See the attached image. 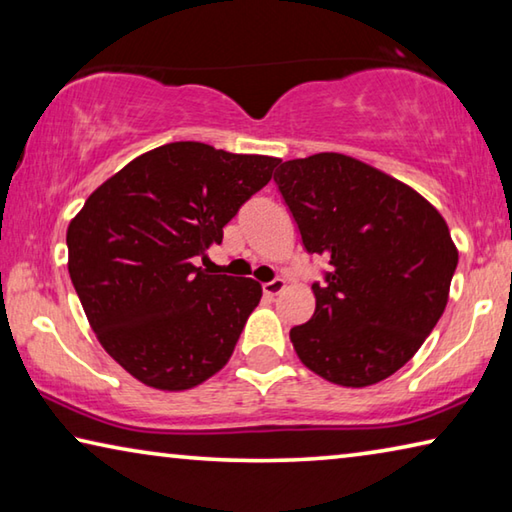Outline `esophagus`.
I'll return each instance as SVG.
<instances>
[{
  "mask_svg": "<svg viewBox=\"0 0 512 512\" xmlns=\"http://www.w3.org/2000/svg\"><path fill=\"white\" fill-rule=\"evenodd\" d=\"M284 287H287V282H284L282 277H275V280L262 284V291H264V296L273 298V296H277V293H280Z\"/></svg>",
  "mask_w": 512,
  "mask_h": 512,
  "instance_id": "esophagus-1",
  "label": "esophagus"
}]
</instances>
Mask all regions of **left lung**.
<instances>
[{
  "label": "left lung",
  "mask_w": 512,
  "mask_h": 512,
  "mask_svg": "<svg viewBox=\"0 0 512 512\" xmlns=\"http://www.w3.org/2000/svg\"><path fill=\"white\" fill-rule=\"evenodd\" d=\"M275 183L307 253L329 259L316 311L291 329L305 366L348 388L400 370L443 316L458 250L413 187L343 153L282 162Z\"/></svg>",
  "instance_id": "8db88e82"
}]
</instances>
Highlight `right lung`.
<instances>
[{
    "mask_svg": "<svg viewBox=\"0 0 512 512\" xmlns=\"http://www.w3.org/2000/svg\"><path fill=\"white\" fill-rule=\"evenodd\" d=\"M277 162L171 142L128 162L69 221L67 268L85 316L137 381L187 391L232 357L262 284L210 275L194 257L221 244Z\"/></svg>",
    "mask_w": 512,
    "mask_h": 512,
    "instance_id": "1",
    "label": "right lung"
}]
</instances>
